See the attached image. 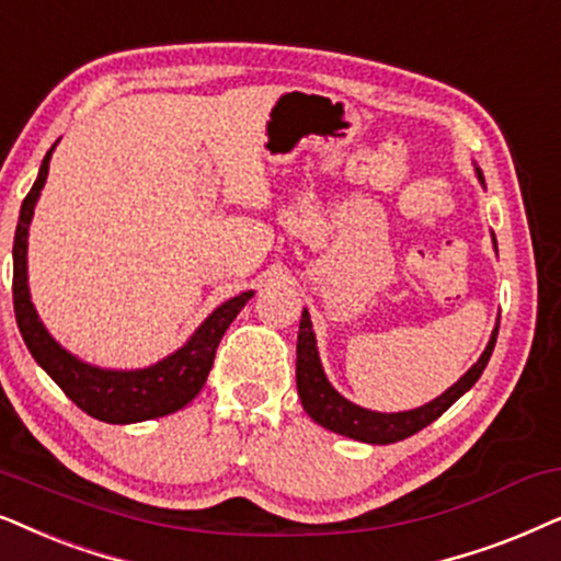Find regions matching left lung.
Segmentation results:
<instances>
[{
    "label": "left lung",
    "instance_id": "1",
    "mask_svg": "<svg viewBox=\"0 0 561 561\" xmlns=\"http://www.w3.org/2000/svg\"><path fill=\"white\" fill-rule=\"evenodd\" d=\"M477 176H480V182L484 184L480 169H477ZM492 241H495V236H492ZM495 341L497 325L495 331H492L490 343L484 346L482 356L477 358V364H472V369H469L457 385H451L444 394H438L436 400L425 402V405L415 410H405V413H375V410L354 405V402L335 392L333 385L328 382L323 364H320L318 356L310 312L302 310L300 333H297V394H300L305 413H308L318 425H323V428L364 444H394L413 436V433L425 428V425L436 421V417H442L461 394L472 390L484 367H488Z\"/></svg>",
    "mask_w": 561,
    "mask_h": 561
}]
</instances>
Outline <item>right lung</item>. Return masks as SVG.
Returning a JSON list of instances; mask_svg holds the SVG:
<instances>
[{
    "label": "right lung",
    "instance_id": "1",
    "mask_svg": "<svg viewBox=\"0 0 561 561\" xmlns=\"http://www.w3.org/2000/svg\"><path fill=\"white\" fill-rule=\"evenodd\" d=\"M54 148L43 159L33 190L22 199L20 222L14 230L12 300L22 341H25L35 362L66 392V398L77 402L87 415L96 417V421L125 425L176 413L203 390L222 333L228 331V325L233 323L253 293L249 289V293L230 297L228 302L213 310V316H207L205 323L192 333V339L182 348L146 369H100L69 354L41 323L27 289V228L43 184H46Z\"/></svg>",
    "mask_w": 561,
    "mask_h": 561
}]
</instances>
